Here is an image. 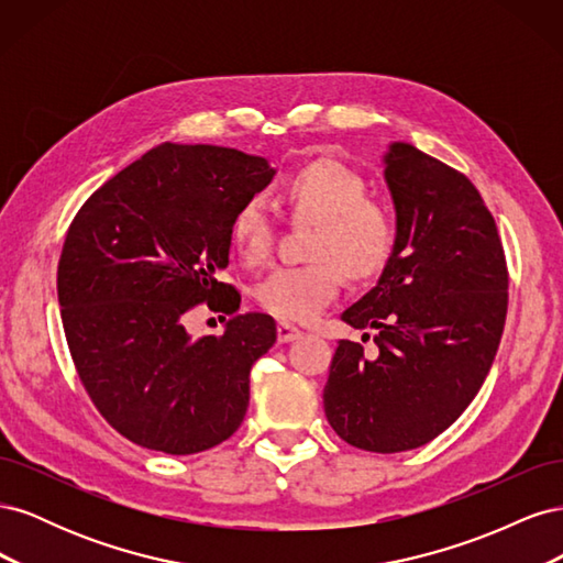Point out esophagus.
<instances>
[{
    "instance_id": "obj_1",
    "label": "esophagus",
    "mask_w": 563,
    "mask_h": 563,
    "mask_svg": "<svg viewBox=\"0 0 563 563\" xmlns=\"http://www.w3.org/2000/svg\"><path fill=\"white\" fill-rule=\"evenodd\" d=\"M302 335V331L300 329H296V327H291V323H279L277 327V340L279 343L284 345V343H294V340H298Z\"/></svg>"
}]
</instances>
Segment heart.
Instances as JSON below:
<instances>
[{
	"instance_id": "heart-1",
	"label": "heart",
	"mask_w": 563,
	"mask_h": 563,
	"mask_svg": "<svg viewBox=\"0 0 563 563\" xmlns=\"http://www.w3.org/2000/svg\"><path fill=\"white\" fill-rule=\"evenodd\" d=\"M284 197L298 218L317 223L310 244L317 261L269 272L253 294L272 317L308 323L338 298L343 269L350 277H366L385 263L395 232L380 203L364 199V180L333 159L300 166L286 178ZM230 236L246 265L269 258L275 220L265 199L242 201L232 216Z\"/></svg>"
}]
</instances>
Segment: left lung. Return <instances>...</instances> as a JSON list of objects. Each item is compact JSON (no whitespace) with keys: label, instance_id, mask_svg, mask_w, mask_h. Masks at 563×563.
Here are the masks:
<instances>
[{"label":"left lung","instance_id":"left-lung-1","mask_svg":"<svg viewBox=\"0 0 563 563\" xmlns=\"http://www.w3.org/2000/svg\"><path fill=\"white\" fill-rule=\"evenodd\" d=\"M383 176L395 244L376 286L340 314L378 331V354L340 340L323 411L347 444L401 453L451 428L482 389L505 327L507 267L496 220L463 174L395 141Z\"/></svg>","mask_w":563,"mask_h":563}]
</instances>
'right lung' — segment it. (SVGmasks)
I'll return each instance as SVG.
<instances>
[{"label": "right lung", "instance_id": "add662e5", "mask_svg": "<svg viewBox=\"0 0 563 563\" xmlns=\"http://www.w3.org/2000/svg\"><path fill=\"white\" fill-rule=\"evenodd\" d=\"M265 157L162 143L96 190L58 263L63 329L79 378L112 428L168 455L213 449L240 428L251 366L275 345V319L236 314L220 282L242 201L275 178ZM207 299L231 314L195 341L181 317Z\"/></svg>", "mask_w": 563, "mask_h": 563}]
</instances>
